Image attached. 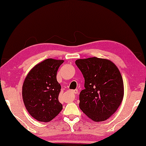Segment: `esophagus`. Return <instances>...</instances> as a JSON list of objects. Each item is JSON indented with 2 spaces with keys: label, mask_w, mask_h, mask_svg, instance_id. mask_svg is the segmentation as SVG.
<instances>
[{
  "label": "esophagus",
  "mask_w": 146,
  "mask_h": 146,
  "mask_svg": "<svg viewBox=\"0 0 146 146\" xmlns=\"http://www.w3.org/2000/svg\"><path fill=\"white\" fill-rule=\"evenodd\" d=\"M78 90H75L72 91V93H73L74 94H78Z\"/></svg>",
  "instance_id": "esophagus-1"
}]
</instances>
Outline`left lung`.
<instances>
[{
	"instance_id": "1",
	"label": "left lung",
	"mask_w": 146,
	"mask_h": 146,
	"mask_svg": "<svg viewBox=\"0 0 146 146\" xmlns=\"http://www.w3.org/2000/svg\"><path fill=\"white\" fill-rule=\"evenodd\" d=\"M84 78L85 89L80 93L79 107L92 120L105 121L113 114L123 98V83L117 67L96 57L75 62Z\"/></svg>"
}]
</instances>
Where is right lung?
<instances>
[{
    "mask_svg": "<svg viewBox=\"0 0 146 146\" xmlns=\"http://www.w3.org/2000/svg\"><path fill=\"white\" fill-rule=\"evenodd\" d=\"M63 62L62 60H44L31 70L24 81V104L31 116L38 121H51L62 110L58 100L61 86L56 74Z\"/></svg>",
    "mask_w": 146,
    "mask_h": 146,
    "instance_id": "1",
    "label": "right lung"
}]
</instances>
